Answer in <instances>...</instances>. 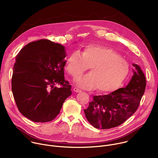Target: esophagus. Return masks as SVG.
<instances>
[{"label": "esophagus", "instance_id": "esophagus-1", "mask_svg": "<svg viewBox=\"0 0 158 158\" xmlns=\"http://www.w3.org/2000/svg\"><path fill=\"white\" fill-rule=\"evenodd\" d=\"M73 90H74V92H76V93H80V92H81V90H80L79 89L76 88V87L74 88V89H73Z\"/></svg>", "mask_w": 158, "mask_h": 158}]
</instances>
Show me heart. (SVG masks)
I'll list each match as a JSON object with an SVG mask.
<instances>
[{
    "label": "heart",
    "mask_w": 158,
    "mask_h": 158,
    "mask_svg": "<svg viewBox=\"0 0 158 158\" xmlns=\"http://www.w3.org/2000/svg\"><path fill=\"white\" fill-rule=\"evenodd\" d=\"M89 67L91 73L78 77L76 84L82 89L109 93L116 90L129 72V63L113 49L98 44L85 46L81 54L75 51L67 59L65 69L74 79Z\"/></svg>",
    "instance_id": "heart-1"
}]
</instances>
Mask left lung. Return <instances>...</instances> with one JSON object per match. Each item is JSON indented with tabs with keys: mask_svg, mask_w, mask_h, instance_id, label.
Returning a JSON list of instances; mask_svg holds the SVG:
<instances>
[{
	"mask_svg": "<svg viewBox=\"0 0 158 158\" xmlns=\"http://www.w3.org/2000/svg\"><path fill=\"white\" fill-rule=\"evenodd\" d=\"M133 76L126 87L107 95L94 96L84 113L94 127L101 129L117 127L138 109L144 93L146 81L141 67L133 64Z\"/></svg>",
	"mask_w": 158,
	"mask_h": 158,
	"instance_id": "left-lung-1",
	"label": "left lung"
}]
</instances>
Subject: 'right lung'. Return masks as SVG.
Returning <instances> with one entry per match:
<instances>
[{"label":"right lung","mask_w":158,"mask_h":158,"mask_svg":"<svg viewBox=\"0 0 158 158\" xmlns=\"http://www.w3.org/2000/svg\"><path fill=\"white\" fill-rule=\"evenodd\" d=\"M65 54L62 45L41 39L29 43L17 55L12 91L20 113L31 121H51L72 94L71 85L64 78Z\"/></svg>","instance_id":"add662e5"}]
</instances>
